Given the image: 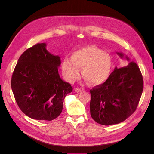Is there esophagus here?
<instances>
[{"instance_id":"1","label":"esophagus","mask_w":154,"mask_h":154,"mask_svg":"<svg viewBox=\"0 0 154 154\" xmlns=\"http://www.w3.org/2000/svg\"><path fill=\"white\" fill-rule=\"evenodd\" d=\"M74 91H75L76 92H82V90L81 89V88H78V87L74 88Z\"/></svg>"}]
</instances>
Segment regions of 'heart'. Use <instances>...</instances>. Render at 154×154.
<instances>
[{"label": "heart", "instance_id": "heart-1", "mask_svg": "<svg viewBox=\"0 0 154 154\" xmlns=\"http://www.w3.org/2000/svg\"><path fill=\"white\" fill-rule=\"evenodd\" d=\"M62 72L64 78L73 83L80 75L92 85L104 83L110 76L112 68V59L108 53L95 45H87L74 51L71 58L62 60Z\"/></svg>", "mask_w": 154, "mask_h": 154}]
</instances>
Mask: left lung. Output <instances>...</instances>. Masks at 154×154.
<instances>
[{
	"label": "left lung",
	"instance_id": "8db88e82",
	"mask_svg": "<svg viewBox=\"0 0 154 154\" xmlns=\"http://www.w3.org/2000/svg\"><path fill=\"white\" fill-rule=\"evenodd\" d=\"M127 67L118 68L106 81L90 91L92 118L102 125L118 124L127 119L136 110L143 90V80L137 65L127 56L116 52Z\"/></svg>",
	"mask_w": 154,
	"mask_h": 154
}]
</instances>
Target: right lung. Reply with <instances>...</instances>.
I'll return each mask as SVG.
<instances>
[{"label":"right lung","instance_id":"right-lung-1","mask_svg":"<svg viewBox=\"0 0 154 154\" xmlns=\"http://www.w3.org/2000/svg\"><path fill=\"white\" fill-rule=\"evenodd\" d=\"M37 44L22 53L14 70L11 86L17 103L28 117L51 121L61 114L63 100L72 87L58 73L59 56Z\"/></svg>","mask_w":154,"mask_h":154}]
</instances>
